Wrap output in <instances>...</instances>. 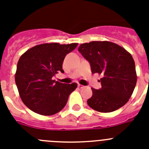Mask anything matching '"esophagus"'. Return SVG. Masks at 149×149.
<instances>
[{
    "mask_svg": "<svg viewBox=\"0 0 149 149\" xmlns=\"http://www.w3.org/2000/svg\"><path fill=\"white\" fill-rule=\"evenodd\" d=\"M78 87L79 88H84V85H82V84H78Z\"/></svg>",
    "mask_w": 149,
    "mask_h": 149,
    "instance_id": "34e87169",
    "label": "esophagus"
}]
</instances>
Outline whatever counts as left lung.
Instances as JSON below:
<instances>
[{
	"mask_svg": "<svg viewBox=\"0 0 149 149\" xmlns=\"http://www.w3.org/2000/svg\"><path fill=\"white\" fill-rule=\"evenodd\" d=\"M89 61L91 72L102 74V88H91L93 95L87 102L92 109L102 113L112 112L128 102L136 84L135 63L131 55L110 41H91L79 47Z\"/></svg>",
	"mask_w": 149,
	"mask_h": 149,
	"instance_id": "1",
	"label": "left lung"
}]
</instances>
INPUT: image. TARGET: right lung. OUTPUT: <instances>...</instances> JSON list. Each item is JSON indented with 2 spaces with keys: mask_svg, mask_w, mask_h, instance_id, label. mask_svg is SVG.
Instances as JSON below:
<instances>
[{
  "mask_svg": "<svg viewBox=\"0 0 149 149\" xmlns=\"http://www.w3.org/2000/svg\"><path fill=\"white\" fill-rule=\"evenodd\" d=\"M77 45L42 44L30 48L20 57L15 83L22 102L33 112L50 116L65 106L77 84H63L53 77L58 71L64 73L63 61Z\"/></svg>",
  "mask_w": 149,
  "mask_h": 149,
  "instance_id": "add662e5",
  "label": "right lung"
}]
</instances>
